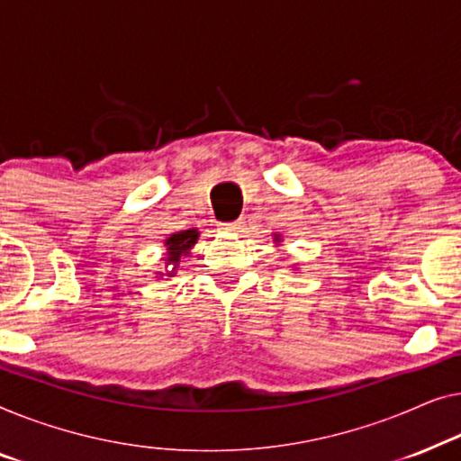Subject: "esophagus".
Masks as SVG:
<instances>
[{"instance_id":"obj_1","label":"esophagus","mask_w":461,"mask_h":461,"mask_svg":"<svg viewBox=\"0 0 461 461\" xmlns=\"http://www.w3.org/2000/svg\"><path fill=\"white\" fill-rule=\"evenodd\" d=\"M244 228V221H233V223H223L221 230L225 231H240Z\"/></svg>"}]
</instances>
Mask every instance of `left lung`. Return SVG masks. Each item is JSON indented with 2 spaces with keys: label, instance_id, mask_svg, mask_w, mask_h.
Returning <instances> with one entry per match:
<instances>
[{
  "label": "left lung",
  "instance_id": "obj_1",
  "mask_svg": "<svg viewBox=\"0 0 461 461\" xmlns=\"http://www.w3.org/2000/svg\"><path fill=\"white\" fill-rule=\"evenodd\" d=\"M274 244L282 246V233H274ZM296 269V267H294Z\"/></svg>",
  "mask_w": 461,
  "mask_h": 461
}]
</instances>
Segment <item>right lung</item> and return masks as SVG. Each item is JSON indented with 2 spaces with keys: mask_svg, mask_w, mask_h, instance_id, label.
Masks as SVG:
<instances>
[{
  "mask_svg": "<svg viewBox=\"0 0 461 461\" xmlns=\"http://www.w3.org/2000/svg\"><path fill=\"white\" fill-rule=\"evenodd\" d=\"M198 238H200L198 228L168 233L165 238V257H163L165 269L157 271V277H175L181 258L190 257V252L194 249V244L198 242Z\"/></svg>",
  "mask_w": 461,
  "mask_h": 461,
  "instance_id": "obj_1",
  "label": "right lung"
}]
</instances>
